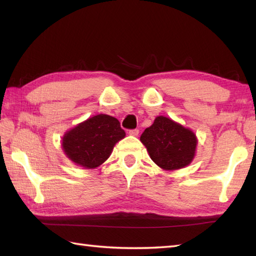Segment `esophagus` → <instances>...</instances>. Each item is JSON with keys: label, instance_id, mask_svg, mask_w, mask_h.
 Here are the masks:
<instances>
[{"label": "esophagus", "instance_id": "1", "mask_svg": "<svg viewBox=\"0 0 256 256\" xmlns=\"http://www.w3.org/2000/svg\"><path fill=\"white\" fill-rule=\"evenodd\" d=\"M138 133H140V131L138 128H134V130H130V132H128V134L130 135H132V136H138Z\"/></svg>", "mask_w": 256, "mask_h": 256}]
</instances>
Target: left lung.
Listing matches in <instances>:
<instances>
[{"mask_svg":"<svg viewBox=\"0 0 256 256\" xmlns=\"http://www.w3.org/2000/svg\"><path fill=\"white\" fill-rule=\"evenodd\" d=\"M140 142L156 165L165 170H176L192 162L198 140L192 130L160 116L145 128Z\"/></svg>","mask_w":256,"mask_h":256,"instance_id":"obj_1","label":"left lung"}]
</instances>
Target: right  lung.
I'll list each match as a JSON object with an SVG mask.
<instances>
[{"label":"right lung","mask_w":256,"mask_h":256,"mask_svg":"<svg viewBox=\"0 0 256 256\" xmlns=\"http://www.w3.org/2000/svg\"><path fill=\"white\" fill-rule=\"evenodd\" d=\"M125 136L118 120L98 114L69 130L62 138V150L70 160L92 170L110 157L114 145Z\"/></svg>","instance_id":"obj_1"}]
</instances>
